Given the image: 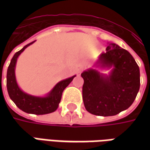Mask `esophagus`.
<instances>
[{
  "instance_id": "obj_1",
  "label": "esophagus",
  "mask_w": 150,
  "mask_h": 150,
  "mask_svg": "<svg viewBox=\"0 0 150 150\" xmlns=\"http://www.w3.org/2000/svg\"><path fill=\"white\" fill-rule=\"evenodd\" d=\"M82 71H83V69L82 68L79 69L78 71H77V75H80V74H81Z\"/></svg>"
}]
</instances>
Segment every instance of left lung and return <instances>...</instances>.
Masks as SVG:
<instances>
[{
	"label": "left lung",
	"mask_w": 150,
	"mask_h": 150,
	"mask_svg": "<svg viewBox=\"0 0 150 150\" xmlns=\"http://www.w3.org/2000/svg\"><path fill=\"white\" fill-rule=\"evenodd\" d=\"M93 65L83 71V100L88 112L115 116L128 109L140 89V69L131 54L117 44L108 42ZM108 69V74L100 72Z\"/></svg>",
	"instance_id": "8db88e82"
}]
</instances>
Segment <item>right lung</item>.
<instances>
[{"mask_svg":"<svg viewBox=\"0 0 150 150\" xmlns=\"http://www.w3.org/2000/svg\"><path fill=\"white\" fill-rule=\"evenodd\" d=\"M34 42L29 43L26 46H25L21 50L15 53L7 70L6 85H7L8 96L13 101V103L17 105V107L26 113L35 114V115H44V114L54 112V111L57 110V108H59V103L61 101L62 91L71 83V82L76 75H73L70 78L59 81L46 96H33L22 91L18 86L16 79V75H15L16 64L19 55L28 46L32 45Z\"/></svg>","mask_w":150,"mask_h":150,"instance_id":"1","label":"right lung"}]
</instances>
